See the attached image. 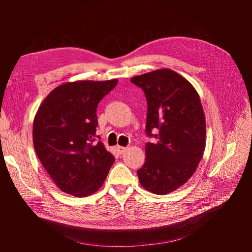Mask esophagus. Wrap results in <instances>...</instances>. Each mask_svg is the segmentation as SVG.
I'll return each mask as SVG.
<instances>
[{
	"label": "esophagus",
	"mask_w": 252,
	"mask_h": 252,
	"mask_svg": "<svg viewBox=\"0 0 252 252\" xmlns=\"http://www.w3.org/2000/svg\"><path fill=\"white\" fill-rule=\"evenodd\" d=\"M116 149H117L118 153H119L120 155H122L123 153H125V152L126 151V147H123V146H119V145H118V146L116 147Z\"/></svg>",
	"instance_id": "obj_1"
}]
</instances>
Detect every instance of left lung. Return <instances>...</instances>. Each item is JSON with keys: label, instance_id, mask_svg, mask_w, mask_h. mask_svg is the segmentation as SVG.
<instances>
[{"label": "left lung", "instance_id": "left-lung-1", "mask_svg": "<svg viewBox=\"0 0 252 252\" xmlns=\"http://www.w3.org/2000/svg\"><path fill=\"white\" fill-rule=\"evenodd\" d=\"M147 100L146 135L156 138L145 146L146 159L137 170L147 190L164 195L194 174L206 146V121L194 87L171 69L131 79Z\"/></svg>", "mask_w": 252, "mask_h": 252}]
</instances>
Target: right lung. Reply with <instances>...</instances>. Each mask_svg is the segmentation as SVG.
I'll use <instances>...</instances> for the list:
<instances>
[{"mask_svg": "<svg viewBox=\"0 0 252 252\" xmlns=\"http://www.w3.org/2000/svg\"><path fill=\"white\" fill-rule=\"evenodd\" d=\"M117 83L114 79L62 84L37 109L33 121L35 153L58 189L67 194H93L115 161L96 135V109Z\"/></svg>", "mask_w": 252, "mask_h": 252, "instance_id": "obj_1", "label": "right lung"}]
</instances>
